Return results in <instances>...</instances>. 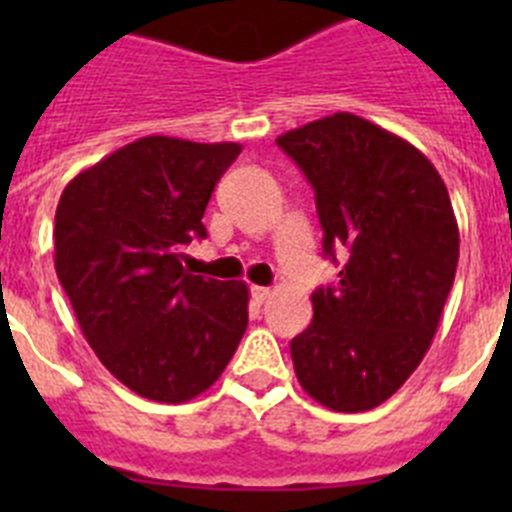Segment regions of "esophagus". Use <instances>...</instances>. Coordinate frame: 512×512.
Wrapping results in <instances>:
<instances>
[{"label": "esophagus", "mask_w": 512, "mask_h": 512, "mask_svg": "<svg viewBox=\"0 0 512 512\" xmlns=\"http://www.w3.org/2000/svg\"><path fill=\"white\" fill-rule=\"evenodd\" d=\"M251 295L256 302H266L271 295H274V292H271L269 287H251Z\"/></svg>", "instance_id": "esophagus-1"}]
</instances>
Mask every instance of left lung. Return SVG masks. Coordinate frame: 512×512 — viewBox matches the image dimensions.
I'll list each match as a JSON object with an SVG mask.
<instances>
[{"instance_id":"left-lung-1","label":"left lung","mask_w":512,"mask_h":512,"mask_svg":"<svg viewBox=\"0 0 512 512\" xmlns=\"http://www.w3.org/2000/svg\"><path fill=\"white\" fill-rule=\"evenodd\" d=\"M315 189L338 287L312 292L292 338L302 390L336 413H364L400 390L436 336L459 261V225L436 166L408 140L351 112L279 135Z\"/></svg>"}]
</instances>
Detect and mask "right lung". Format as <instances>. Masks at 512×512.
Listing matches in <instances>:
<instances>
[{
    "mask_svg": "<svg viewBox=\"0 0 512 512\" xmlns=\"http://www.w3.org/2000/svg\"><path fill=\"white\" fill-rule=\"evenodd\" d=\"M238 153V143L148 135L76 174L58 200V282L97 359L135 395L174 405L202 395L246 333V282L184 269Z\"/></svg>",
    "mask_w": 512,
    "mask_h": 512,
    "instance_id": "right-lung-1",
    "label": "right lung"
}]
</instances>
